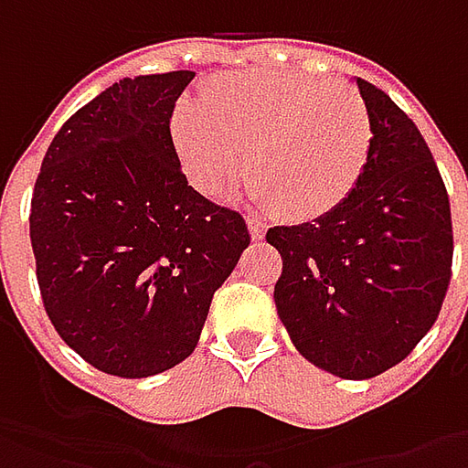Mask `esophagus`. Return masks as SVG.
I'll use <instances>...</instances> for the list:
<instances>
[{"label": "esophagus", "mask_w": 468, "mask_h": 468, "mask_svg": "<svg viewBox=\"0 0 468 468\" xmlns=\"http://www.w3.org/2000/svg\"><path fill=\"white\" fill-rule=\"evenodd\" d=\"M247 229H250L252 242H262V237H265V224H262V221H258V218H247Z\"/></svg>", "instance_id": "obj_1"}]
</instances>
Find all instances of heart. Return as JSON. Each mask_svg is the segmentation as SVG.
Masks as SVG:
<instances>
[{"label": "heart", "mask_w": 468, "mask_h": 468, "mask_svg": "<svg viewBox=\"0 0 468 468\" xmlns=\"http://www.w3.org/2000/svg\"><path fill=\"white\" fill-rule=\"evenodd\" d=\"M171 140L187 179L207 197L247 174L250 195L289 221H317L362 182L372 119L349 85L279 69H244L207 82L203 103L182 101Z\"/></svg>", "instance_id": "1"}]
</instances>
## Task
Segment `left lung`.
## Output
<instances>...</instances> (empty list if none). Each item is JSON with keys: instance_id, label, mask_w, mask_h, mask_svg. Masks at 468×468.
<instances>
[{"instance_id": "8db88e82", "label": "left lung", "mask_w": 468, "mask_h": 468, "mask_svg": "<svg viewBox=\"0 0 468 468\" xmlns=\"http://www.w3.org/2000/svg\"><path fill=\"white\" fill-rule=\"evenodd\" d=\"M372 119L362 182L331 216L273 226V299L297 351L344 380L396 367L438 320L451 281V206L417 124L354 78Z\"/></svg>"}]
</instances>
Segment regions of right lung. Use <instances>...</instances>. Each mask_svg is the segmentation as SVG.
<instances>
[{
    "label": "right lung",
    "mask_w": 468,
    "mask_h": 468,
    "mask_svg": "<svg viewBox=\"0 0 468 468\" xmlns=\"http://www.w3.org/2000/svg\"><path fill=\"white\" fill-rule=\"evenodd\" d=\"M189 69L109 85L62 124L30 200L48 320L88 365L151 378L195 351L250 244L237 210L187 185L171 140Z\"/></svg>",
    "instance_id": "obj_1"
}]
</instances>
